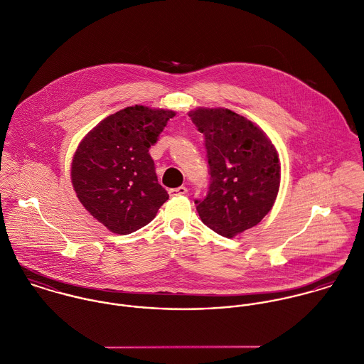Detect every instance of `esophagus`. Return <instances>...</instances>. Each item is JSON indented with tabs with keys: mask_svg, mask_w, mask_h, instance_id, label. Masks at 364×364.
<instances>
[{
	"mask_svg": "<svg viewBox=\"0 0 364 364\" xmlns=\"http://www.w3.org/2000/svg\"><path fill=\"white\" fill-rule=\"evenodd\" d=\"M168 193H169L171 198H176V196L186 195V193H188V189H186L185 186H179V188H175V189H169Z\"/></svg>",
	"mask_w": 364,
	"mask_h": 364,
	"instance_id": "obj_1",
	"label": "esophagus"
}]
</instances>
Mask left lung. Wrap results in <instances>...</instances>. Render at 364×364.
<instances>
[{
    "label": "left lung",
    "instance_id": "left-lung-1",
    "mask_svg": "<svg viewBox=\"0 0 364 364\" xmlns=\"http://www.w3.org/2000/svg\"><path fill=\"white\" fill-rule=\"evenodd\" d=\"M205 136L210 186L195 200L202 221L217 234L232 238L259 224L273 208L280 185L274 146L255 123L223 107L189 112Z\"/></svg>",
    "mask_w": 364,
    "mask_h": 364
}]
</instances>
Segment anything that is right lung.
I'll use <instances>...</instances> for the list:
<instances>
[{"mask_svg": "<svg viewBox=\"0 0 364 364\" xmlns=\"http://www.w3.org/2000/svg\"><path fill=\"white\" fill-rule=\"evenodd\" d=\"M173 116V110L129 106L80 143L71 182L81 205L109 231L126 235L140 230L168 200L149 150Z\"/></svg>", "mask_w": 364, "mask_h": 364, "instance_id": "add662e5", "label": "right lung"}]
</instances>
